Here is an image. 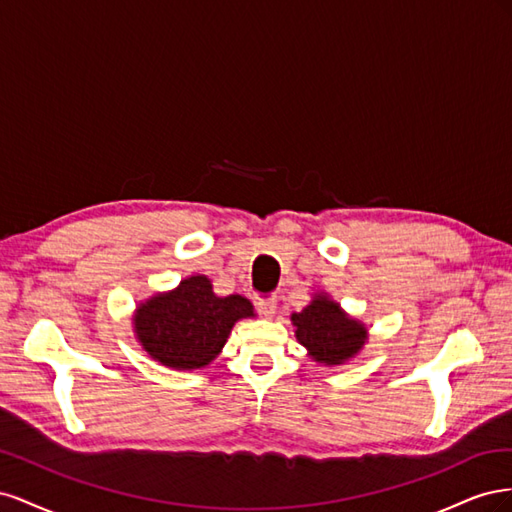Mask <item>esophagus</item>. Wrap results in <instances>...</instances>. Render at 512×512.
<instances>
[{
  "mask_svg": "<svg viewBox=\"0 0 512 512\" xmlns=\"http://www.w3.org/2000/svg\"><path fill=\"white\" fill-rule=\"evenodd\" d=\"M277 309V301L275 299H260L258 301V312L265 316V318H271L275 314Z\"/></svg>",
  "mask_w": 512,
  "mask_h": 512,
  "instance_id": "obj_1",
  "label": "esophagus"
}]
</instances>
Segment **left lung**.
<instances>
[{
  "label": "left lung",
  "instance_id": "8db88e82",
  "mask_svg": "<svg viewBox=\"0 0 512 512\" xmlns=\"http://www.w3.org/2000/svg\"><path fill=\"white\" fill-rule=\"evenodd\" d=\"M297 339L320 363L339 365L365 344L363 324L350 320L337 303L318 297L303 312L292 314Z\"/></svg>",
  "mask_w": 512,
  "mask_h": 512
}]
</instances>
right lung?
I'll return each instance as SVG.
<instances>
[{
    "mask_svg": "<svg viewBox=\"0 0 512 512\" xmlns=\"http://www.w3.org/2000/svg\"><path fill=\"white\" fill-rule=\"evenodd\" d=\"M247 316L254 309L241 294L215 297L207 277L194 275L138 307L134 327L143 348L162 365L198 369L220 354L232 324Z\"/></svg>",
    "mask_w": 512,
    "mask_h": 512,
    "instance_id": "obj_1",
    "label": "right lung"
}]
</instances>
